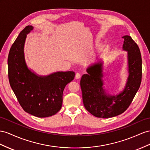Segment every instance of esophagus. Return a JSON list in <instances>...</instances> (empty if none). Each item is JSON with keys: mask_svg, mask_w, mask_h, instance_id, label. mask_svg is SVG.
<instances>
[{"mask_svg": "<svg viewBox=\"0 0 150 150\" xmlns=\"http://www.w3.org/2000/svg\"><path fill=\"white\" fill-rule=\"evenodd\" d=\"M80 76H81V75H80V74H79V73H76V75H75V79H79L80 78Z\"/></svg>", "mask_w": 150, "mask_h": 150, "instance_id": "1", "label": "esophagus"}]
</instances>
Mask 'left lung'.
<instances>
[{
    "label": "left lung",
    "mask_w": 150,
    "mask_h": 150,
    "mask_svg": "<svg viewBox=\"0 0 150 150\" xmlns=\"http://www.w3.org/2000/svg\"><path fill=\"white\" fill-rule=\"evenodd\" d=\"M123 50L127 51L129 76L125 88L116 96L107 94L103 80V62L98 61L87 68L82 75L80 87L84 107L98 118L113 117L124 113L132 103L140 87L142 59L137 44L131 37L125 35Z\"/></svg>",
    "instance_id": "left-lung-1"
}]
</instances>
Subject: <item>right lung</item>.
Wrapping results in <instances>:
<instances>
[{"mask_svg":"<svg viewBox=\"0 0 150 150\" xmlns=\"http://www.w3.org/2000/svg\"><path fill=\"white\" fill-rule=\"evenodd\" d=\"M33 29L26 26L13 44L7 59L10 86L25 112L40 118L55 115L60 110L65 86L74 79V71H57L47 76L37 75L26 64L24 45L26 35Z\"/></svg>","mask_w":150,"mask_h":150,"instance_id":"right-lung-1","label":"right lung"}]
</instances>
